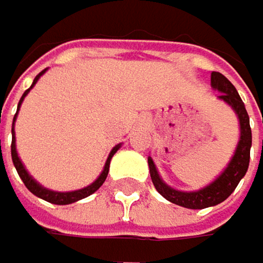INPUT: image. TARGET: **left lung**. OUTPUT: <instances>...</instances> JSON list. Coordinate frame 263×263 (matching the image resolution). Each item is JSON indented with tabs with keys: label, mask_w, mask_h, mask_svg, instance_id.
<instances>
[{
	"label": "left lung",
	"mask_w": 263,
	"mask_h": 263,
	"mask_svg": "<svg viewBox=\"0 0 263 263\" xmlns=\"http://www.w3.org/2000/svg\"><path fill=\"white\" fill-rule=\"evenodd\" d=\"M211 88L215 91L221 93L218 99L230 105V108L235 112L240 123V139L237 148L234 151V156L230 158L227 167L221 172V175L210 184H206L205 187H200L197 191H178L168 186L161 178L155 161L148 158L151 181H153L158 193L168 202L191 210H202L224 202L235 191V187L238 186L240 180L246 175L249 167V151L252 145V136H251L249 117L245 108V104L235 86L219 72H211Z\"/></svg>",
	"instance_id": "obj_1"
}]
</instances>
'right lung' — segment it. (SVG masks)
I'll list each match as a JSON object with an SVG mask.
<instances>
[{"mask_svg": "<svg viewBox=\"0 0 263 263\" xmlns=\"http://www.w3.org/2000/svg\"><path fill=\"white\" fill-rule=\"evenodd\" d=\"M45 70H47V69H44L41 74L36 76V79L33 80V85L29 86V88L26 89V91L23 93V96L20 98V102H18V107H17V114L14 115V121H12V145H11V155H12V162H14L17 172H18V177L22 178V181L25 183V186H26L29 191H31V193H33L34 196H37L39 199L47 200V202H50V203H55V205H69V203H74V202H77V200H82V199H85V197H88V196H91L93 193H96V191L102 186V183L105 181V178H107V175H108L110 161H112L114 155L120 149L121 143H118V145H115V146L112 148V151L108 153V158H107V161H105V164H104V168H102V172H101V175H99L91 184H88L86 187H82V189H77V191H67V193H60V191H52V189L44 187L41 183H37L31 175H29V174H28V170L25 168V165H23V162H22V159L18 158V153H17L14 124H15V120H17V115H18V110H20V105H22L23 99L26 98V95H28L29 91H31V88L37 83V80L41 79V76L45 74Z\"/></svg>", "mask_w": 263, "mask_h": 263, "instance_id": "1", "label": "right lung"}]
</instances>
